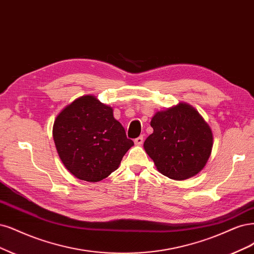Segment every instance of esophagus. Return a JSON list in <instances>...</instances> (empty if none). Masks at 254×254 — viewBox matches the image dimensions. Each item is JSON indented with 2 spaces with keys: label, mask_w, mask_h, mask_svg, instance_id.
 I'll return each instance as SVG.
<instances>
[{
  "label": "esophagus",
  "mask_w": 254,
  "mask_h": 254,
  "mask_svg": "<svg viewBox=\"0 0 254 254\" xmlns=\"http://www.w3.org/2000/svg\"><path fill=\"white\" fill-rule=\"evenodd\" d=\"M143 142H144V137H143V135H139L138 137L134 138V143H135V145H142V144H143Z\"/></svg>",
  "instance_id": "34e87169"
}]
</instances>
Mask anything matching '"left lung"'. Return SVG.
<instances>
[{"instance_id": "1", "label": "left lung", "mask_w": 254, "mask_h": 254, "mask_svg": "<svg viewBox=\"0 0 254 254\" xmlns=\"http://www.w3.org/2000/svg\"><path fill=\"white\" fill-rule=\"evenodd\" d=\"M153 132L144 148L156 169L169 179L183 181L202 170L211 154L212 131L199 113L186 103L156 112Z\"/></svg>"}]
</instances>
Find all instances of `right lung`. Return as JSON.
Listing matches in <instances>:
<instances>
[{
  "instance_id": "obj_1",
  "label": "right lung",
  "mask_w": 254,
  "mask_h": 254,
  "mask_svg": "<svg viewBox=\"0 0 254 254\" xmlns=\"http://www.w3.org/2000/svg\"><path fill=\"white\" fill-rule=\"evenodd\" d=\"M52 134L67 170L87 182L107 178L133 146L112 108L93 95L78 98L61 111Z\"/></svg>"
}]
</instances>
